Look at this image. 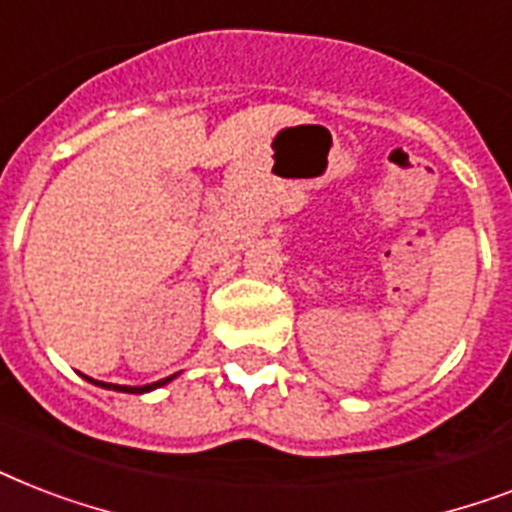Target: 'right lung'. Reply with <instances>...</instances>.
Here are the masks:
<instances>
[{
  "instance_id": "1",
  "label": "right lung",
  "mask_w": 512,
  "mask_h": 512,
  "mask_svg": "<svg viewBox=\"0 0 512 512\" xmlns=\"http://www.w3.org/2000/svg\"><path fill=\"white\" fill-rule=\"evenodd\" d=\"M170 380H172V377H167V380L151 382V385H143V388H127V385H106V382H100V385H106V388L124 390V393H146V390H151V388H159V385H164V382H170Z\"/></svg>"
}]
</instances>
